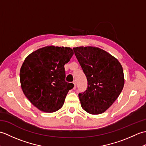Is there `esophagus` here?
<instances>
[{
	"mask_svg": "<svg viewBox=\"0 0 146 146\" xmlns=\"http://www.w3.org/2000/svg\"><path fill=\"white\" fill-rule=\"evenodd\" d=\"M73 83L74 84V89H75L76 88V82H73Z\"/></svg>",
	"mask_w": 146,
	"mask_h": 146,
	"instance_id": "1",
	"label": "esophagus"
}]
</instances>
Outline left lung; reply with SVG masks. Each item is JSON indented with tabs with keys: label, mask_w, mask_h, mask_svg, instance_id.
<instances>
[{
	"label": "left lung",
	"mask_w": 146,
	"mask_h": 146,
	"mask_svg": "<svg viewBox=\"0 0 146 146\" xmlns=\"http://www.w3.org/2000/svg\"><path fill=\"white\" fill-rule=\"evenodd\" d=\"M73 49L88 82L86 91L78 94L82 107L90 114L104 113L123 88L122 65L117 59L100 48L81 46Z\"/></svg>",
	"instance_id": "8db88e82"
}]
</instances>
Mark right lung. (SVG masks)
I'll list each match as a JSON object with an SVG mask.
<instances>
[{
    "label": "right lung",
    "mask_w": 146,
    "mask_h": 146,
    "mask_svg": "<svg viewBox=\"0 0 146 146\" xmlns=\"http://www.w3.org/2000/svg\"><path fill=\"white\" fill-rule=\"evenodd\" d=\"M73 55L67 47L46 46L33 52L20 70L21 88L27 99L41 111L51 113L63 107L74 85L65 82L64 64Z\"/></svg>",
    "instance_id": "right-lung-1"
}]
</instances>
